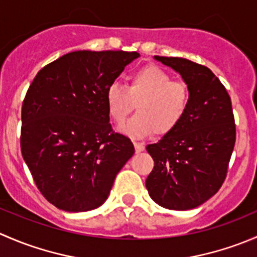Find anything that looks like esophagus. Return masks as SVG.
I'll return each mask as SVG.
<instances>
[{
    "label": "esophagus",
    "mask_w": 257,
    "mask_h": 257,
    "mask_svg": "<svg viewBox=\"0 0 257 257\" xmlns=\"http://www.w3.org/2000/svg\"><path fill=\"white\" fill-rule=\"evenodd\" d=\"M134 148H136V152L137 153H141V152H143V150L145 149V147H144V144L143 143H134Z\"/></svg>",
    "instance_id": "obj_1"
}]
</instances>
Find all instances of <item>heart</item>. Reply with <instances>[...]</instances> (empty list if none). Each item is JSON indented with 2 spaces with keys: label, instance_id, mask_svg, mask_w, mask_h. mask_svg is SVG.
<instances>
[{
  "label": "heart",
  "instance_id": "heart-1",
  "mask_svg": "<svg viewBox=\"0 0 257 257\" xmlns=\"http://www.w3.org/2000/svg\"><path fill=\"white\" fill-rule=\"evenodd\" d=\"M188 85L157 66H147L129 76L126 88L112 83L105 92L108 113L121 123L133 109L138 114L119 126L121 133L141 138L153 133H169L175 128L189 107Z\"/></svg>",
  "mask_w": 257,
  "mask_h": 257
}]
</instances>
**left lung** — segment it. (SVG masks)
<instances>
[{
    "instance_id": "1",
    "label": "left lung",
    "mask_w": 257,
    "mask_h": 257,
    "mask_svg": "<svg viewBox=\"0 0 257 257\" xmlns=\"http://www.w3.org/2000/svg\"><path fill=\"white\" fill-rule=\"evenodd\" d=\"M154 58L180 74L190 99L180 123L147 147L154 168L145 186L163 208L194 209L215 195L226 178L236 141L231 99L208 67L179 57Z\"/></svg>"
}]
</instances>
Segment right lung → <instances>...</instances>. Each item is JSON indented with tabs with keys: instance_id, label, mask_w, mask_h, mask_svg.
I'll use <instances>...</instances> for the list:
<instances>
[{
	"instance_id": "1",
	"label": "right lung",
	"mask_w": 257,
	"mask_h": 257,
	"mask_svg": "<svg viewBox=\"0 0 257 257\" xmlns=\"http://www.w3.org/2000/svg\"><path fill=\"white\" fill-rule=\"evenodd\" d=\"M137 52L76 51L43 67L22 104L21 152L38 190L64 211L93 210L134 154L113 132L105 92Z\"/></svg>"
}]
</instances>
